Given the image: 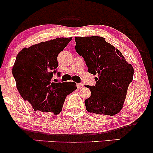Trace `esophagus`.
Listing matches in <instances>:
<instances>
[{"label": "esophagus", "mask_w": 153, "mask_h": 153, "mask_svg": "<svg viewBox=\"0 0 153 153\" xmlns=\"http://www.w3.org/2000/svg\"><path fill=\"white\" fill-rule=\"evenodd\" d=\"M76 86H77V88H78V89H82L84 85H83L82 83H77Z\"/></svg>", "instance_id": "1"}]
</instances>
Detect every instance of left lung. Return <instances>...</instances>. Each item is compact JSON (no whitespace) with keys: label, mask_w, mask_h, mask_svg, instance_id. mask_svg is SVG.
Returning a JSON list of instances; mask_svg holds the SVG:
<instances>
[{"label":"left lung","mask_w":153,"mask_h":153,"mask_svg":"<svg viewBox=\"0 0 153 153\" xmlns=\"http://www.w3.org/2000/svg\"><path fill=\"white\" fill-rule=\"evenodd\" d=\"M76 52L84 58L96 85H86L91 95L85 101L86 110L97 115L114 116L122 110L127 88L133 78V68L122 53L99 36L76 37Z\"/></svg>","instance_id":"obj_1"}]
</instances>
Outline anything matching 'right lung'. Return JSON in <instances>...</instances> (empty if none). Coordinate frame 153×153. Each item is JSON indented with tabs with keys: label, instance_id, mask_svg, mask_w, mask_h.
I'll return each instance as SVG.
<instances>
[{
	"label": "right lung",
	"instance_id": "add662e5",
	"mask_svg": "<svg viewBox=\"0 0 153 153\" xmlns=\"http://www.w3.org/2000/svg\"><path fill=\"white\" fill-rule=\"evenodd\" d=\"M71 39L57 37L25 48L18 53L12 74L20 96L34 111L59 114L66 97L76 89L73 82H51L53 74L60 75L56 70L58 54Z\"/></svg>",
	"mask_w": 153,
	"mask_h": 153
}]
</instances>
